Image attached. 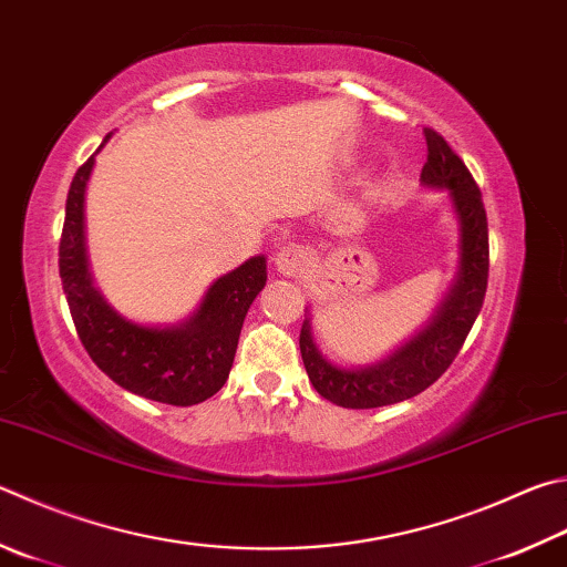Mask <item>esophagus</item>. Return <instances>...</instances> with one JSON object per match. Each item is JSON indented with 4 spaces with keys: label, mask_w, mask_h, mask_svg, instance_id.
Here are the masks:
<instances>
[{
    "label": "esophagus",
    "mask_w": 567,
    "mask_h": 567,
    "mask_svg": "<svg viewBox=\"0 0 567 567\" xmlns=\"http://www.w3.org/2000/svg\"><path fill=\"white\" fill-rule=\"evenodd\" d=\"M275 265L280 275H287V277L297 275L307 265V250L302 245H295V243L285 245V248H280V252L275 255Z\"/></svg>",
    "instance_id": "1"
}]
</instances>
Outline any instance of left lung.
I'll use <instances>...</instances> for the list:
<instances>
[{"label":"left lung","mask_w":567,"mask_h":567,"mask_svg":"<svg viewBox=\"0 0 567 567\" xmlns=\"http://www.w3.org/2000/svg\"><path fill=\"white\" fill-rule=\"evenodd\" d=\"M426 163L421 181L449 188L461 223V272L434 322L386 362L369 369H337L317 352L310 319L302 322L300 352L312 386L344 409H377L421 394L446 372L461 352L483 307L488 287V220L476 181L446 138L424 128Z\"/></svg>","instance_id":"8db88e82"}]
</instances>
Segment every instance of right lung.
I'll list each match as a JSON object with an SVG mask.
<instances>
[{"label": "right lung", "mask_w": 567, "mask_h": 567, "mask_svg": "<svg viewBox=\"0 0 567 567\" xmlns=\"http://www.w3.org/2000/svg\"><path fill=\"white\" fill-rule=\"evenodd\" d=\"M109 138V136H106ZM94 156L76 171L59 243V275L81 344L118 386L173 406H193L220 391L230 374L240 329L265 287V257L220 277L190 322L151 329L126 322L91 285L84 248V190Z\"/></svg>", "instance_id": "obj_1"}]
</instances>
